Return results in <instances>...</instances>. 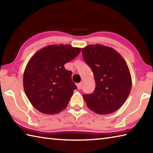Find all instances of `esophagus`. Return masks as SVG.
<instances>
[{
	"instance_id": "obj_1",
	"label": "esophagus",
	"mask_w": 153,
	"mask_h": 153,
	"mask_svg": "<svg viewBox=\"0 0 153 153\" xmlns=\"http://www.w3.org/2000/svg\"><path fill=\"white\" fill-rule=\"evenodd\" d=\"M76 86H77V88L78 89H81L82 88V82H80V83H78V84H76Z\"/></svg>"
}]
</instances>
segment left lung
Returning a JSON list of instances; mask_svg holds the SVG:
<instances>
[{"instance_id":"obj_1","label":"left lung","mask_w":153,"mask_h":153,"mask_svg":"<svg viewBox=\"0 0 153 153\" xmlns=\"http://www.w3.org/2000/svg\"><path fill=\"white\" fill-rule=\"evenodd\" d=\"M82 53L96 84L93 93L82 94L86 105L99 114L117 111L131 90V75L126 61L113 48L100 44L86 46Z\"/></svg>"}]
</instances>
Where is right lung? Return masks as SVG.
<instances>
[{
    "label": "right lung",
    "instance_id": "right-lung-1",
    "mask_svg": "<svg viewBox=\"0 0 153 153\" xmlns=\"http://www.w3.org/2000/svg\"><path fill=\"white\" fill-rule=\"evenodd\" d=\"M80 50L69 45H48L31 57L23 74V86L37 111L54 114L67 108L76 86L72 81V72L64 65L79 55Z\"/></svg>",
    "mask_w": 153,
    "mask_h": 153
}]
</instances>
